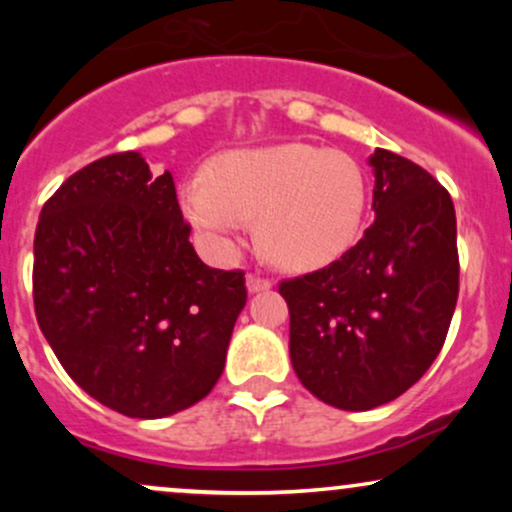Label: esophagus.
<instances>
[{
  "label": "esophagus",
  "instance_id": "obj_1",
  "mask_svg": "<svg viewBox=\"0 0 512 512\" xmlns=\"http://www.w3.org/2000/svg\"><path fill=\"white\" fill-rule=\"evenodd\" d=\"M272 289V279L262 274H248V291L250 293H260V291H269Z\"/></svg>",
  "mask_w": 512,
  "mask_h": 512
}]
</instances>
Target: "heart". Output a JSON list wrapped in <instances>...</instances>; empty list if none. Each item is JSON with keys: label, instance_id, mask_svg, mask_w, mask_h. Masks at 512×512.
<instances>
[{"label": "heart", "instance_id": "1", "mask_svg": "<svg viewBox=\"0 0 512 512\" xmlns=\"http://www.w3.org/2000/svg\"><path fill=\"white\" fill-rule=\"evenodd\" d=\"M366 202V173L354 158L303 142L228 151L209 175L182 185V207L199 231L231 236L257 216V245L286 269L322 267L349 250Z\"/></svg>", "mask_w": 512, "mask_h": 512}]
</instances>
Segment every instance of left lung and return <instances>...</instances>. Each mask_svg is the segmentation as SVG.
<instances>
[{"label":"left lung","mask_w":512,"mask_h":512,"mask_svg":"<svg viewBox=\"0 0 512 512\" xmlns=\"http://www.w3.org/2000/svg\"><path fill=\"white\" fill-rule=\"evenodd\" d=\"M368 163L375 221L363 238L327 267L279 284L298 380L344 411L392 402L431 368L460 291L448 190L387 149Z\"/></svg>","instance_id":"8db88e82"}]
</instances>
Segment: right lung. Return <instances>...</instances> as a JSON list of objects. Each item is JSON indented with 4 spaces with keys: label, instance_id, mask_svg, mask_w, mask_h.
<instances>
[{
    "label": "right lung",
    "instance_id": "1",
    "mask_svg": "<svg viewBox=\"0 0 512 512\" xmlns=\"http://www.w3.org/2000/svg\"><path fill=\"white\" fill-rule=\"evenodd\" d=\"M33 255L35 317L81 390L132 419L209 395L245 274L199 260L168 170L154 178L137 151L76 170L40 211Z\"/></svg>",
    "mask_w": 512,
    "mask_h": 512
}]
</instances>
